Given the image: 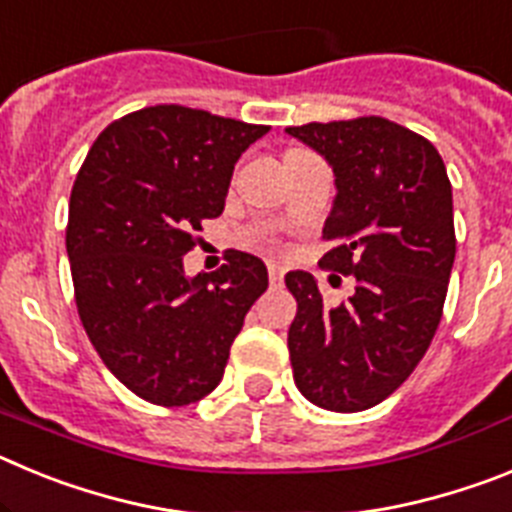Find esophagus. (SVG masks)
I'll use <instances>...</instances> for the list:
<instances>
[{
    "instance_id": "obj_1",
    "label": "esophagus",
    "mask_w": 512,
    "mask_h": 512,
    "mask_svg": "<svg viewBox=\"0 0 512 512\" xmlns=\"http://www.w3.org/2000/svg\"><path fill=\"white\" fill-rule=\"evenodd\" d=\"M269 282L271 284L284 282V266L277 264V261H269Z\"/></svg>"
}]
</instances>
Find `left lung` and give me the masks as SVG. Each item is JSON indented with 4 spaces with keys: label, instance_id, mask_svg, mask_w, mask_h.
Returning <instances> with one entry per match:
<instances>
[{
    "label": "left lung",
    "instance_id": "left-lung-1",
    "mask_svg": "<svg viewBox=\"0 0 512 512\" xmlns=\"http://www.w3.org/2000/svg\"><path fill=\"white\" fill-rule=\"evenodd\" d=\"M287 133L333 169L323 264L356 279L354 295L328 305L312 274L284 277L297 300L287 336L295 384L318 408L359 413L413 374L441 323L456 256L449 174L433 143L384 117Z\"/></svg>",
    "mask_w": 512,
    "mask_h": 512
}]
</instances>
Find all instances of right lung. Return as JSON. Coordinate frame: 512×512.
<instances>
[{
	"mask_svg": "<svg viewBox=\"0 0 512 512\" xmlns=\"http://www.w3.org/2000/svg\"><path fill=\"white\" fill-rule=\"evenodd\" d=\"M266 133L158 104L104 128L76 176L66 253L81 325L104 366L153 405L179 408L215 390L269 287L264 261L243 251L212 274H184L194 233L223 215L238 158Z\"/></svg>",
	"mask_w": 512,
	"mask_h": 512,
	"instance_id": "1",
	"label": "right lung"
}]
</instances>
